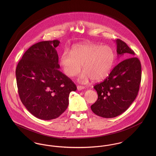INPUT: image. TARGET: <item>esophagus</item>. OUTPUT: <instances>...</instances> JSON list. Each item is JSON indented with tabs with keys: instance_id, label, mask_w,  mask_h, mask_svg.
Instances as JSON below:
<instances>
[{
	"instance_id": "1",
	"label": "esophagus",
	"mask_w": 156,
	"mask_h": 156,
	"mask_svg": "<svg viewBox=\"0 0 156 156\" xmlns=\"http://www.w3.org/2000/svg\"><path fill=\"white\" fill-rule=\"evenodd\" d=\"M83 89H84V87H83V86H81V85H78L77 86V89L78 90H81Z\"/></svg>"
}]
</instances>
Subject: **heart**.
Masks as SVG:
<instances>
[{"mask_svg":"<svg viewBox=\"0 0 156 156\" xmlns=\"http://www.w3.org/2000/svg\"><path fill=\"white\" fill-rule=\"evenodd\" d=\"M115 59V53L110 46L86 43L74 45L71 52L65 50L61 55L59 64L64 74L69 77L83 72L78 81L85 83L92 79L100 81L109 74Z\"/></svg>","mask_w":156,"mask_h":156,"instance_id":"obj_1","label":"heart"}]
</instances>
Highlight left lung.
Returning a JSON list of instances; mask_svg holds the SVG:
<instances>
[{
	"instance_id": "obj_1",
	"label": "left lung",
	"mask_w": 156,
	"mask_h": 156,
	"mask_svg": "<svg viewBox=\"0 0 156 156\" xmlns=\"http://www.w3.org/2000/svg\"><path fill=\"white\" fill-rule=\"evenodd\" d=\"M118 58L125 59L113 68L104 81L95 85L98 98L91 105L92 112L105 118H115L126 111L137 95L141 82V64L134 52L120 39L116 41ZM129 58L128 59V58Z\"/></svg>"
}]
</instances>
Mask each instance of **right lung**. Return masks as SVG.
I'll use <instances>...</instances> for the list:
<instances>
[{"instance_id":"right-lung-1","label":"right lung","mask_w":156,"mask_h":156,"mask_svg":"<svg viewBox=\"0 0 156 156\" xmlns=\"http://www.w3.org/2000/svg\"><path fill=\"white\" fill-rule=\"evenodd\" d=\"M58 40L33 45L19 62L16 76L22 104L33 116L43 120L59 117L67 109L69 95L76 87L59 71L55 48Z\"/></svg>"}]
</instances>
